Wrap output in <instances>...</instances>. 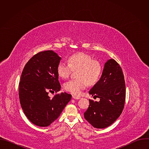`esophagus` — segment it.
<instances>
[{"instance_id":"obj_1","label":"esophagus","mask_w":149,"mask_h":149,"mask_svg":"<svg viewBox=\"0 0 149 149\" xmlns=\"http://www.w3.org/2000/svg\"><path fill=\"white\" fill-rule=\"evenodd\" d=\"M72 98L75 100H78V99L81 98L80 97H78V96H75V95H72Z\"/></svg>"}]
</instances>
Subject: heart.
Returning <instances> with one entry per match:
<instances>
[{"mask_svg": "<svg viewBox=\"0 0 149 149\" xmlns=\"http://www.w3.org/2000/svg\"><path fill=\"white\" fill-rule=\"evenodd\" d=\"M68 62L61 61L58 64L56 71L61 78L66 79L72 70L79 71L78 79L69 80L63 85L67 91L76 95H80L88 84L93 85L99 80L102 73L101 65L90 55L84 52L76 53L69 57Z\"/></svg>", "mask_w": 149, "mask_h": 149, "instance_id": "heart-1", "label": "heart"}]
</instances>
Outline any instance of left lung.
<instances>
[{
  "mask_svg": "<svg viewBox=\"0 0 149 149\" xmlns=\"http://www.w3.org/2000/svg\"><path fill=\"white\" fill-rule=\"evenodd\" d=\"M100 98V101L89 100L90 105L84 113V118L94 127L106 128L121 114L125 100V86L122 69L111 59L105 63L100 80L89 91Z\"/></svg>",
  "mask_w": 149,
  "mask_h": 149,
  "instance_id": "left-lung-1",
  "label": "left lung"
}]
</instances>
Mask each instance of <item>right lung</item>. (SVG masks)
<instances>
[{"label":"right lung","instance_id":"obj_1","mask_svg":"<svg viewBox=\"0 0 149 149\" xmlns=\"http://www.w3.org/2000/svg\"><path fill=\"white\" fill-rule=\"evenodd\" d=\"M60 58L53 51H41L26 63L19 84L20 103L27 118L35 125L47 127L56 120L71 99L61 90L56 68Z\"/></svg>","mask_w":149,"mask_h":149}]
</instances>
